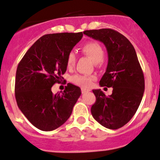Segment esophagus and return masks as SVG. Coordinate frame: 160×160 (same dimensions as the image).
Masks as SVG:
<instances>
[{
  "label": "esophagus",
  "mask_w": 160,
  "mask_h": 160,
  "mask_svg": "<svg viewBox=\"0 0 160 160\" xmlns=\"http://www.w3.org/2000/svg\"><path fill=\"white\" fill-rule=\"evenodd\" d=\"M89 91H90V90H88V89L85 88H82V93H83V94L86 93V92H88Z\"/></svg>",
  "instance_id": "esophagus-1"
}]
</instances>
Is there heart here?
<instances>
[{
    "label": "heart",
    "mask_w": 160,
    "mask_h": 160,
    "mask_svg": "<svg viewBox=\"0 0 160 160\" xmlns=\"http://www.w3.org/2000/svg\"><path fill=\"white\" fill-rule=\"evenodd\" d=\"M81 51L85 56H88L93 60L95 64L100 63L103 61L104 56V52L98 42H88L82 46ZM76 62V56L75 52H70L67 56L66 65L68 68H73ZM93 76L86 75H75L71 78V82L77 85L82 87H88L93 80Z\"/></svg>",
    "instance_id": "obj_1"
}]
</instances>
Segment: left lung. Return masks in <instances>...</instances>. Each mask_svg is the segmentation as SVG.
<instances>
[{
  "label": "left lung",
  "instance_id": "1",
  "mask_svg": "<svg viewBox=\"0 0 160 160\" xmlns=\"http://www.w3.org/2000/svg\"><path fill=\"white\" fill-rule=\"evenodd\" d=\"M84 34L105 46L108 62L99 84L101 87L113 88L109 96L101 89L92 90L96 101L91 108L92 114L104 128H121L135 114L145 89L135 49L124 36L111 29L85 30Z\"/></svg>",
  "mask_w": 160,
  "mask_h": 160
}]
</instances>
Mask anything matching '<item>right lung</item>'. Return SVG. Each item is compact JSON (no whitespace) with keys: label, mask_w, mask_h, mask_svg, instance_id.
Listing matches in <instances>:
<instances>
[{"label":"right lung","mask_w":160,"mask_h":160,"mask_svg":"<svg viewBox=\"0 0 160 160\" xmlns=\"http://www.w3.org/2000/svg\"><path fill=\"white\" fill-rule=\"evenodd\" d=\"M82 37V32L42 36L18 64L15 79L17 103L28 121L39 130L51 131L62 126L71 116L82 94L80 88L71 83L56 94L51 89L63 78L67 56Z\"/></svg>","instance_id":"add662e5"}]
</instances>
